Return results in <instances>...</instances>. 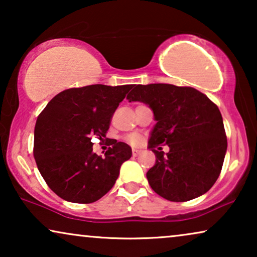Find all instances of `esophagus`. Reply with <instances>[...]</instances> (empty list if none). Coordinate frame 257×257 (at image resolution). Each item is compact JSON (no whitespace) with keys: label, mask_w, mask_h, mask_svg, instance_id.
Here are the masks:
<instances>
[{"label":"esophagus","mask_w":257,"mask_h":257,"mask_svg":"<svg viewBox=\"0 0 257 257\" xmlns=\"http://www.w3.org/2000/svg\"><path fill=\"white\" fill-rule=\"evenodd\" d=\"M139 153H140V150H137V149H133V150H132V154H133V156H135V157L138 156Z\"/></svg>","instance_id":"34e87169"}]
</instances>
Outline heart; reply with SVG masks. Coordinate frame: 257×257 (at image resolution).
<instances>
[{"label":"heart","instance_id":"obj_1","mask_svg":"<svg viewBox=\"0 0 257 257\" xmlns=\"http://www.w3.org/2000/svg\"><path fill=\"white\" fill-rule=\"evenodd\" d=\"M127 140L130 143L132 144V145H139L140 143H142V138H140L139 135H137V133H133V135H130L127 137Z\"/></svg>","mask_w":257,"mask_h":257}]
</instances>
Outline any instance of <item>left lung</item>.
I'll list each match as a JSON object with an SVG mask.
<instances>
[{
	"mask_svg": "<svg viewBox=\"0 0 257 257\" xmlns=\"http://www.w3.org/2000/svg\"><path fill=\"white\" fill-rule=\"evenodd\" d=\"M126 99L149 105L157 121L149 139L157 160L146 173L153 191L175 202L208 192L227 151L219 107L200 91L172 84L135 85ZM161 143L170 147L166 155L154 150Z\"/></svg>",
	"mask_w": 257,
	"mask_h": 257,
	"instance_id": "left-lung-1",
	"label": "left lung"
}]
</instances>
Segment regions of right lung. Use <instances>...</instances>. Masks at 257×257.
I'll use <instances>...</instances> for the list:
<instances>
[{
  "label": "right lung",
  "mask_w": 257,
  "mask_h": 257,
  "mask_svg": "<svg viewBox=\"0 0 257 257\" xmlns=\"http://www.w3.org/2000/svg\"><path fill=\"white\" fill-rule=\"evenodd\" d=\"M132 85L94 84L62 91L38 115L34 157L52 192L75 203L99 200L113 187L120 166L132 156L127 144L112 142L104 157L91 139L105 138L119 103Z\"/></svg>",
  "instance_id": "1"
}]
</instances>
